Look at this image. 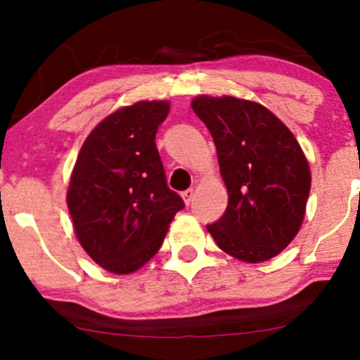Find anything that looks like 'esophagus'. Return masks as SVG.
<instances>
[{
    "instance_id": "34e87169",
    "label": "esophagus",
    "mask_w": 360,
    "mask_h": 360,
    "mask_svg": "<svg viewBox=\"0 0 360 360\" xmlns=\"http://www.w3.org/2000/svg\"><path fill=\"white\" fill-rule=\"evenodd\" d=\"M181 197H183V200H184V203H186V205H190V202L193 200V197H195V190H193V188H190V190L183 191V193H181Z\"/></svg>"
}]
</instances>
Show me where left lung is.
<instances>
[{
    "label": "left lung",
    "mask_w": 360,
    "mask_h": 360,
    "mask_svg": "<svg viewBox=\"0 0 360 360\" xmlns=\"http://www.w3.org/2000/svg\"><path fill=\"white\" fill-rule=\"evenodd\" d=\"M217 150L228 207L207 230L245 263L271 259L296 237L310 193V167L291 130L271 111L237 97L191 103Z\"/></svg>",
    "instance_id": "8db88e82"
}]
</instances>
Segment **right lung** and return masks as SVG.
<instances>
[{"label":"right lung","mask_w":360,"mask_h":360,"mask_svg":"<svg viewBox=\"0 0 360 360\" xmlns=\"http://www.w3.org/2000/svg\"><path fill=\"white\" fill-rule=\"evenodd\" d=\"M165 101H141L104 118L83 143L68 207L76 237L112 274H132L158 252L170 221L184 207L167 186L155 136Z\"/></svg>","instance_id":"obj_1"}]
</instances>
